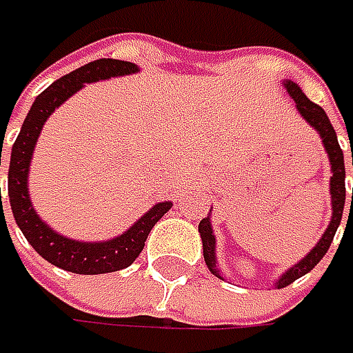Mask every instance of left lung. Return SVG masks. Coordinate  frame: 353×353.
<instances>
[{"label": "left lung", "mask_w": 353, "mask_h": 353, "mask_svg": "<svg viewBox=\"0 0 353 353\" xmlns=\"http://www.w3.org/2000/svg\"><path fill=\"white\" fill-rule=\"evenodd\" d=\"M283 88L287 90V94L292 98V102L296 105V112L301 114V117L305 119L310 128L314 129L322 139L324 145V151L328 155V163H330V204H332V218H330V224L324 230V234L319 239V243L312 248V250L306 253L301 261L289 267L281 277L273 283L275 289H283L287 285H291L292 281L301 279L306 275L308 271H312L320 259L326 255V251L332 243L334 236H336V230L342 222V214H344V204H346V167H344V153L340 149V143H338V135L334 131L330 119L326 116V112L320 108L319 103L310 102L305 96V92L301 90V86L292 80H283L281 82ZM352 165H353V147H352ZM353 208V190H352V206H350V214ZM212 212V208H210ZM198 232H200V239H202V253H204V261L208 265L212 275H216L218 279H224L222 275V269L218 265V257H216V236H214V230H212L210 214L206 218L200 220L198 224Z\"/></svg>", "instance_id": "left-lung-1"}]
</instances>
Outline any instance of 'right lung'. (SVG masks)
Returning <instances> with one entry per match:
<instances>
[{"label": "right lung", "mask_w": 353, "mask_h": 353, "mask_svg": "<svg viewBox=\"0 0 353 353\" xmlns=\"http://www.w3.org/2000/svg\"><path fill=\"white\" fill-rule=\"evenodd\" d=\"M139 72V66L128 61L100 59L88 62L70 74L62 76L52 82L45 92L37 96L29 114L21 125L19 135L13 143L9 157V174H7V196L11 204L13 218L33 245V250L64 271L78 275H100L125 269L137 259L145 248V239L153 225L172 208V202H157L133 225H129L123 234L103 241H78L68 236H62L37 214L31 196H29V167L34 153V145L41 135V129L52 116V112L74 96L84 84L110 80L117 76H129ZM1 165V149H0ZM1 206V188H0Z\"/></svg>", "instance_id": "add662e5"}]
</instances>
